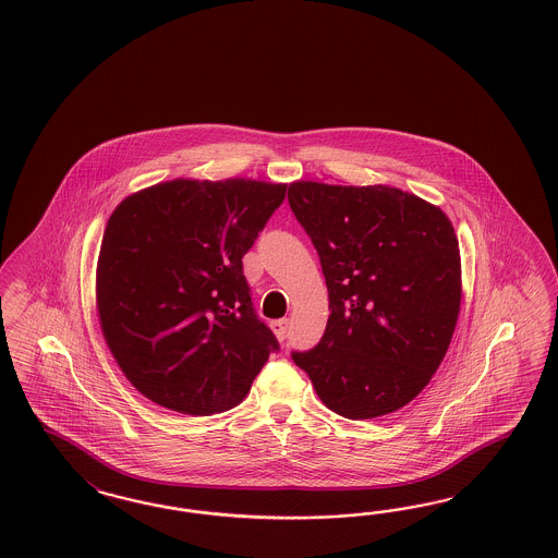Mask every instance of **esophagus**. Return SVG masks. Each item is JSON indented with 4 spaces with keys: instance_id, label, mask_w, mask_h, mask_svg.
<instances>
[{
    "instance_id": "obj_1",
    "label": "esophagus",
    "mask_w": 558,
    "mask_h": 558,
    "mask_svg": "<svg viewBox=\"0 0 558 558\" xmlns=\"http://www.w3.org/2000/svg\"><path fill=\"white\" fill-rule=\"evenodd\" d=\"M271 331L276 333L278 340H284V338H287V331H289V319H276V322H271Z\"/></svg>"
}]
</instances>
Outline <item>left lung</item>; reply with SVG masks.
I'll use <instances>...</instances> for the list:
<instances>
[{
    "label": "left lung",
    "mask_w": 558,
    "mask_h": 558,
    "mask_svg": "<svg viewBox=\"0 0 558 558\" xmlns=\"http://www.w3.org/2000/svg\"><path fill=\"white\" fill-rule=\"evenodd\" d=\"M289 204L329 292L322 342L292 352L319 400L366 421L412 402L441 365L461 305L458 236L445 211L387 185L294 181Z\"/></svg>",
    "instance_id": "1"
}]
</instances>
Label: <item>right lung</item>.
Returning a JSON list of instances; mask_svg holds the SVG:
<instances>
[{"instance_id": "right-lung-1", "label": "right lung", "mask_w": 558, "mask_h": 558, "mask_svg": "<svg viewBox=\"0 0 558 558\" xmlns=\"http://www.w3.org/2000/svg\"><path fill=\"white\" fill-rule=\"evenodd\" d=\"M284 195V183L173 179L111 214L98 253V322L128 381L154 404L225 412L278 350L253 311L241 259Z\"/></svg>"}]
</instances>
